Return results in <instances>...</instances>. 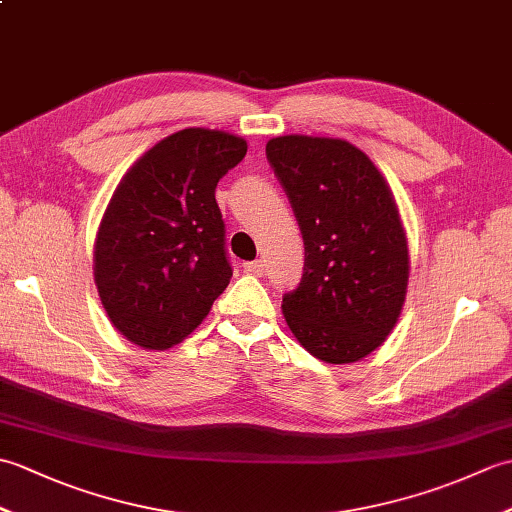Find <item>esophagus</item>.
I'll list each match as a JSON object with an SVG mask.
<instances>
[{"label":"esophagus","instance_id":"obj_1","mask_svg":"<svg viewBox=\"0 0 512 512\" xmlns=\"http://www.w3.org/2000/svg\"><path fill=\"white\" fill-rule=\"evenodd\" d=\"M264 268H266V264L262 262V259H255V262H246L244 264V270L246 273H250V275H264Z\"/></svg>","mask_w":512,"mask_h":512}]
</instances>
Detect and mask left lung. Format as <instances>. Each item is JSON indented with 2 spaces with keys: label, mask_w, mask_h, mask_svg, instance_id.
<instances>
[{
  "label": "left lung",
  "mask_w": 512,
  "mask_h": 512,
  "mask_svg": "<svg viewBox=\"0 0 512 512\" xmlns=\"http://www.w3.org/2000/svg\"><path fill=\"white\" fill-rule=\"evenodd\" d=\"M266 158L306 246L301 284L281 303L288 328L319 361H361L385 343L407 295L409 248L389 184L341 138L279 136Z\"/></svg>",
  "instance_id": "obj_1"
}]
</instances>
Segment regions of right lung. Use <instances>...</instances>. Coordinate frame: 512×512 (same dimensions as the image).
Segmentation results:
<instances>
[{
  "label": "right lung",
  "mask_w": 512,
  "mask_h": 512,
  "mask_svg": "<svg viewBox=\"0 0 512 512\" xmlns=\"http://www.w3.org/2000/svg\"><path fill=\"white\" fill-rule=\"evenodd\" d=\"M246 140L189 127L145 151L96 233L94 281L114 328L145 350L182 343L233 277L215 187Z\"/></svg>",
  "instance_id": "obj_1"
}]
</instances>
